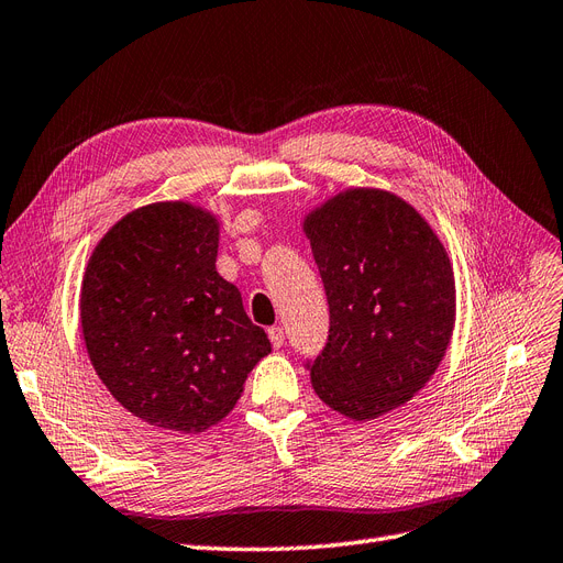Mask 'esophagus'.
Instances as JSON below:
<instances>
[{
	"label": "esophagus",
	"mask_w": 563,
	"mask_h": 563,
	"mask_svg": "<svg viewBox=\"0 0 563 563\" xmlns=\"http://www.w3.org/2000/svg\"><path fill=\"white\" fill-rule=\"evenodd\" d=\"M267 338H269V342H273L275 349L284 346V328L273 325V328H269V331H267Z\"/></svg>",
	"instance_id": "34e87169"
}]
</instances>
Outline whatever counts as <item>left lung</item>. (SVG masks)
<instances>
[{"label":"left lung","mask_w":563,"mask_h":563,"mask_svg":"<svg viewBox=\"0 0 563 563\" xmlns=\"http://www.w3.org/2000/svg\"><path fill=\"white\" fill-rule=\"evenodd\" d=\"M323 279L331 328L309 363L317 396L371 421L433 377L456 319L448 251L419 211L379 188H346L302 223Z\"/></svg>","instance_id":"1"}]
</instances>
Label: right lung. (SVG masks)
<instances>
[{
    "label": "right lung",
    "instance_id": "1",
    "mask_svg": "<svg viewBox=\"0 0 563 563\" xmlns=\"http://www.w3.org/2000/svg\"><path fill=\"white\" fill-rule=\"evenodd\" d=\"M219 219L153 202L97 242L81 284V331L97 377L128 412L169 431L219 423L273 352L235 284L217 273Z\"/></svg>",
    "mask_w": 563,
    "mask_h": 563
}]
</instances>
